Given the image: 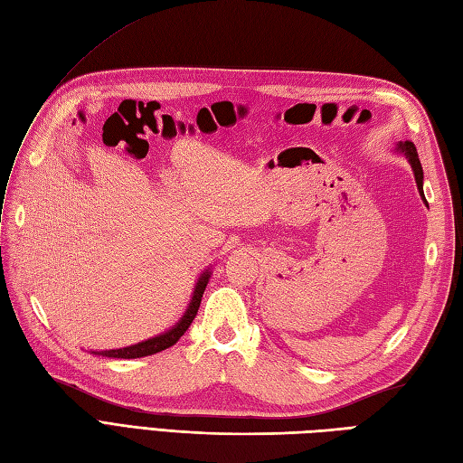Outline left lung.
Segmentation results:
<instances>
[{
	"label": "left lung",
	"instance_id": "1",
	"mask_svg": "<svg viewBox=\"0 0 463 463\" xmlns=\"http://www.w3.org/2000/svg\"><path fill=\"white\" fill-rule=\"evenodd\" d=\"M394 153L402 155L404 159L409 161L412 173H414V180H416V186H419V194L420 198L424 200V204L428 206V202L424 198V188H422V183H424V173H422V165H420V159H419V153H416V146L414 143L411 141H399L397 145H394Z\"/></svg>",
	"mask_w": 463,
	"mask_h": 463
}]
</instances>
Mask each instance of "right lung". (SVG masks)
I'll return each instance as SVG.
<instances>
[{
  "mask_svg": "<svg viewBox=\"0 0 463 463\" xmlns=\"http://www.w3.org/2000/svg\"><path fill=\"white\" fill-rule=\"evenodd\" d=\"M210 275H212V269L208 267L206 270H202L196 285H194V290H193V298H190V304L186 312L183 314V318H180L171 330H166L159 335H153L149 337V340H143L139 344H133V345H128V347H119V349H104V352H92L94 355H101V357H116V359H135V357H145V355H153V354H159L163 352V349L175 345L180 335H183L188 326L193 324V320L196 318V312L200 308V300H202V295H204L206 290V285L210 280Z\"/></svg>",
  "mask_w": 463,
  "mask_h": 463,
  "instance_id": "right-lung-1",
  "label": "right lung"
}]
</instances>
